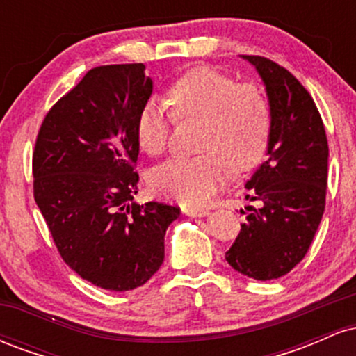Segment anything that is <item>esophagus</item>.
<instances>
[{
    "label": "esophagus",
    "mask_w": 356,
    "mask_h": 356,
    "mask_svg": "<svg viewBox=\"0 0 356 356\" xmlns=\"http://www.w3.org/2000/svg\"><path fill=\"white\" fill-rule=\"evenodd\" d=\"M182 212L186 216H206L209 214V209L207 207H189V206H184Z\"/></svg>",
    "instance_id": "34e87169"
}]
</instances>
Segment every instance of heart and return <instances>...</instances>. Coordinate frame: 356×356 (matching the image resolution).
Returning <instances> with one entry per match:
<instances>
[{"instance_id":"1","label":"heart","mask_w":356,"mask_h":356,"mask_svg":"<svg viewBox=\"0 0 356 356\" xmlns=\"http://www.w3.org/2000/svg\"><path fill=\"white\" fill-rule=\"evenodd\" d=\"M167 104L150 99L138 110L137 144L159 157L169 144L175 120L199 118L194 157H177L150 174V186L162 197L184 206H199L229 179L231 167L246 172L263 161L273 130L266 90L256 81H238L212 67L186 72L167 90Z\"/></svg>"}]
</instances>
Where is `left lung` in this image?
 <instances>
[{
  "mask_svg": "<svg viewBox=\"0 0 356 356\" xmlns=\"http://www.w3.org/2000/svg\"><path fill=\"white\" fill-rule=\"evenodd\" d=\"M259 72L273 110L268 161L248 181L246 222L226 261L241 275L268 281L306 256L320 226L328 186V140L308 90L281 65L243 55Z\"/></svg>",
  "mask_w": 356,
  "mask_h": 356,
  "instance_id": "obj_1",
  "label": "left lung"
}]
</instances>
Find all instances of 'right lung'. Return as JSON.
I'll list each match as a JSON object with an SVG mask.
<instances>
[{
    "label": "right lung",
    "mask_w": 356,
    "mask_h": 356,
    "mask_svg": "<svg viewBox=\"0 0 356 356\" xmlns=\"http://www.w3.org/2000/svg\"><path fill=\"white\" fill-rule=\"evenodd\" d=\"M152 93L142 63L102 65L44 115L33 150V195L61 259L108 291L145 284L164 263L181 209L136 204V120Z\"/></svg>",
    "instance_id": "right-lung-1"
}]
</instances>
